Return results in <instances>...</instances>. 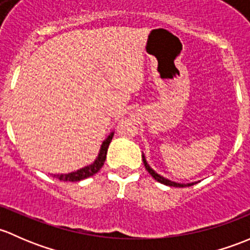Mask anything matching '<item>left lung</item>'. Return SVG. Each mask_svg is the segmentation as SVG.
Wrapping results in <instances>:
<instances>
[{"label": "left lung", "mask_w": 250, "mask_h": 250, "mask_svg": "<svg viewBox=\"0 0 250 250\" xmlns=\"http://www.w3.org/2000/svg\"><path fill=\"white\" fill-rule=\"evenodd\" d=\"M142 159H143V164H144V166H146V171H148L149 173H150V176L153 177V178L155 179V181H158L159 183H163V184H165V185H168V187H176V188L191 187V185H194V184H195V183H188V184H181V183L172 182V181H169V179H166V178H164L163 176H160V174H158V173H156V172L154 171V169L151 168L150 166H149L148 163H146V158H144V155H142Z\"/></svg>", "instance_id": "8db88e82"}]
</instances>
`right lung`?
<instances>
[{"instance_id":"1","label":"right lung","mask_w":250,"mask_h":250,"mask_svg":"<svg viewBox=\"0 0 250 250\" xmlns=\"http://www.w3.org/2000/svg\"><path fill=\"white\" fill-rule=\"evenodd\" d=\"M113 136H114V133L112 132L106 140L104 141V143H102L101 146V149H100L99 156H97L96 160L94 161V164L89 165V166L86 167H83V168L78 169V171L76 172H71V173H67V174H54V177L63 182H78V181H82V179L87 178V177L94 176L95 173H97V172L101 169V167L104 166V161H106L108 146H109V143L110 141H112Z\"/></svg>"}]
</instances>
